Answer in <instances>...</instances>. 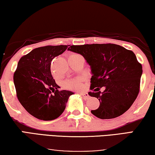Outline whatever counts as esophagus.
Segmentation results:
<instances>
[{
    "label": "esophagus",
    "mask_w": 155,
    "mask_h": 155,
    "mask_svg": "<svg viewBox=\"0 0 155 155\" xmlns=\"http://www.w3.org/2000/svg\"><path fill=\"white\" fill-rule=\"evenodd\" d=\"M81 96H82V97H84V99H88V98H89V94H87V93H81V94H80Z\"/></svg>",
    "instance_id": "34e87169"
}]
</instances>
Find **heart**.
I'll use <instances>...</instances> for the list:
<instances>
[{
  "instance_id": "1",
  "label": "heart",
  "mask_w": 155,
  "mask_h": 155,
  "mask_svg": "<svg viewBox=\"0 0 155 155\" xmlns=\"http://www.w3.org/2000/svg\"><path fill=\"white\" fill-rule=\"evenodd\" d=\"M80 55L78 54H71L70 57H80ZM64 85L66 88L73 90H80L82 89V80L80 79H73L66 81L64 83Z\"/></svg>"
}]
</instances>
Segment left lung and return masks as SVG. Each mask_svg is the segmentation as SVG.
<instances>
[{
    "label": "left lung",
    "mask_w": 155,
    "mask_h": 155,
    "mask_svg": "<svg viewBox=\"0 0 155 155\" xmlns=\"http://www.w3.org/2000/svg\"><path fill=\"white\" fill-rule=\"evenodd\" d=\"M68 50L82 55L91 68V89L97 88L89 95L100 101L99 107L91 111L94 116L114 118L130 109L139 94L143 73L132 51L114 44L73 45ZM102 86L105 91L99 92Z\"/></svg>",
    "instance_id": "obj_1"
}]
</instances>
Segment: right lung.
I'll list each match as a JSON object with an SVG mask.
<instances>
[{
	"label": "right lung",
	"mask_w": 155,
	"mask_h": 155,
	"mask_svg": "<svg viewBox=\"0 0 155 155\" xmlns=\"http://www.w3.org/2000/svg\"><path fill=\"white\" fill-rule=\"evenodd\" d=\"M68 46L37 48L18 61L14 74L16 96L31 115L39 120H52L64 112L68 97L74 93L59 91L51 71V61Z\"/></svg>",
	"instance_id": "1"
}]
</instances>
